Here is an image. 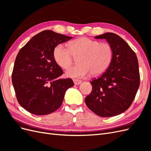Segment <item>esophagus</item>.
<instances>
[{"label": "esophagus", "instance_id": "34e87169", "mask_svg": "<svg viewBox=\"0 0 151 151\" xmlns=\"http://www.w3.org/2000/svg\"><path fill=\"white\" fill-rule=\"evenodd\" d=\"M73 81H74V83L75 85H79V84H81V83H82V81L78 80V79H74L73 80Z\"/></svg>", "mask_w": 151, "mask_h": 151}]
</instances>
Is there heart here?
<instances>
[{"label":"heart","instance_id":"b5f03b06","mask_svg":"<svg viewBox=\"0 0 151 151\" xmlns=\"http://www.w3.org/2000/svg\"><path fill=\"white\" fill-rule=\"evenodd\" d=\"M58 44L53 50V57L57 64L67 69L72 64L74 57H79V65L66 71V76L72 78H83L91 74H102L111 62L113 50L107 42H101L86 37L77 38L69 43Z\"/></svg>","mask_w":151,"mask_h":151}]
</instances>
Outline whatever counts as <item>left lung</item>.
Returning a JSON list of instances; mask_svg holds the SVG:
<instances>
[{
    "label": "left lung",
    "instance_id": "obj_1",
    "mask_svg": "<svg viewBox=\"0 0 151 151\" xmlns=\"http://www.w3.org/2000/svg\"><path fill=\"white\" fill-rule=\"evenodd\" d=\"M94 38L106 40L111 45L113 55L107 70L90 82L92 91L85 102L99 116H116L130 106L139 88L138 60L125 41L115 33H106Z\"/></svg>",
    "mask_w": 151,
    "mask_h": 151
}]
</instances>
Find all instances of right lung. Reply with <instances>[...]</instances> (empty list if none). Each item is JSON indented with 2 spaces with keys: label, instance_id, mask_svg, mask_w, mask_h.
I'll list each match as a JSON object with an SVG mask.
<instances>
[{
  "label": "right lung",
  "instance_id": "1",
  "mask_svg": "<svg viewBox=\"0 0 151 151\" xmlns=\"http://www.w3.org/2000/svg\"><path fill=\"white\" fill-rule=\"evenodd\" d=\"M72 37L45 30L32 38L18 53L12 74L16 98L26 111L48 115L62 105L65 91L74 86L71 79H60L63 70L55 62L57 45Z\"/></svg>",
  "mask_w": 151,
  "mask_h": 151
}]
</instances>
